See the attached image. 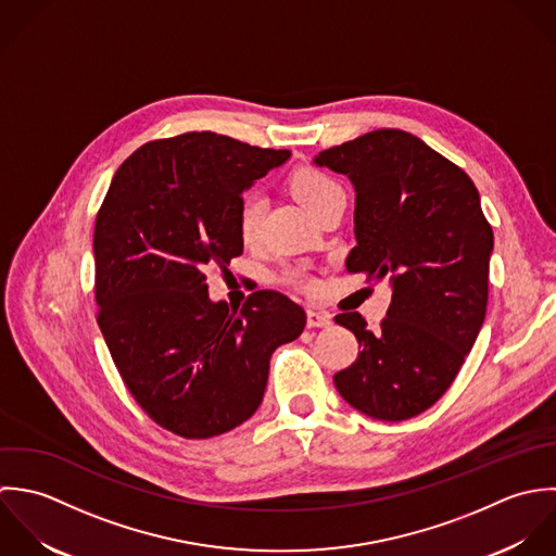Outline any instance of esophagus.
I'll return each mask as SVG.
<instances>
[{
	"instance_id": "obj_1",
	"label": "esophagus",
	"mask_w": 556,
	"mask_h": 556,
	"mask_svg": "<svg viewBox=\"0 0 556 556\" xmlns=\"http://www.w3.org/2000/svg\"><path fill=\"white\" fill-rule=\"evenodd\" d=\"M331 316L325 312H316V309H307V327L309 329H327L331 327Z\"/></svg>"
}]
</instances>
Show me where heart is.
Returning <instances> with one entry per match:
<instances>
[{"mask_svg":"<svg viewBox=\"0 0 556 556\" xmlns=\"http://www.w3.org/2000/svg\"><path fill=\"white\" fill-rule=\"evenodd\" d=\"M292 191L301 200V204L312 211L314 215L333 198L334 193L343 191L331 176L318 172V169H299L292 176ZM266 213V200L262 195H247L240 204V233L244 242H255L260 231H262V222Z\"/></svg>","mask_w":556,"mask_h":556,"instance_id":"heart-1","label":"heart"}]
</instances>
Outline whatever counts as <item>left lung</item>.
I'll return each instance as SVG.
<instances>
[{
	"instance_id": "left-lung-1",
	"label": "left lung",
	"mask_w": 556,
	"mask_h": 556,
	"mask_svg": "<svg viewBox=\"0 0 556 556\" xmlns=\"http://www.w3.org/2000/svg\"><path fill=\"white\" fill-rule=\"evenodd\" d=\"M314 165L354 187L345 270L391 288L380 331L356 312L334 318L361 348L334 387L371 419L417 417L451 387L485 318L494 236L479 193L457 165L397 128L323 150Z\"/></svg>"
}]
</instances>
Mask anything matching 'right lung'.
I'll list each match as a JSON object with an SVG mask.
<instances>
[{"label":"right lung","instance_id":"right-lung-1","mask_svg":"<svg viewBox=\"0 0 556 556\" xmlns=\"http://www.w3.org/2000/svg\"><path fill=\"white\" fill-rule=\"evenodd\" d=\"M288 159L208 130L152 141L119 165L97 217L99 327L137 404L178 437L244 424L273 352L305 329L286 294L257 290L231 309L204 275L242 253V193Z\"/></svg>","mask_w":556,"mask_h":556}]
</instances>
